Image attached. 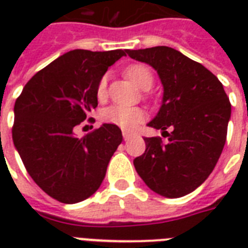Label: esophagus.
<instances>
[{"label":"esophagus","mask_w":248,"mask_h":248,"mask_svg":"<svg viewBox=\"0 0 248 248\" xmlns=\"http://www.w3.org/2000/svg\"><path fill=\"white\" fill-rule=\"evenodd\" d=\"M122 136H124V140L126 141V140H128L130 138H131V134H128V132H122Z\"/></svg>","instance_id":"obj_1"}]
</instances>
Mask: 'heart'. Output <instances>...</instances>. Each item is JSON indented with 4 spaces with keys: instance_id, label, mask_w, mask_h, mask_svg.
Wrapping results in <instances>:
<instances>
[{
    "instance_id": "heart-1",
    "label": "heart",
    "mask_w": 248,
    "mask_h": 248,
    "mask_svg": "<svg viewBox=\"0 0 248 248\" xmlns=\"http://www.w3.org/2000/svg\"><path fill=\"white\" fill-rule=\"evenodd\" d=\"M124 75L130 78L138 87L143 90H149L153 86V73L149 67L144 64H132L124 69ZM107 82L108 77L103 76L97 83L96 95L99 99L107 95ZM147 118V114L143 109L136 107H126V105H110L108 108L103 109L101 112V120L108 124H114L117 127L131 131L136 128L141 122Z\"/></svg>"
}]
</instances>
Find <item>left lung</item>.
I'll return each instance as SVG.
<instances>
[{"mask_svg":"<svg viewBox=\"0 0 248 248\" xmlns=\"http://www.w3.org/2000/svg\"><path fill=\"white\" fill-rule=\"evenodd\" d=\"M126 52L158 73L162 105L148 126L169 136L167 144L159 136L145 138V153L134 159V166L153 192L167 198L189 194L207 179L223 152L229 97L214 73L175 48L155 46Z\"/></svg>","mask_w":248,"mask_h":248,"instance_id":"1","label":"left lung"}]
</instances>
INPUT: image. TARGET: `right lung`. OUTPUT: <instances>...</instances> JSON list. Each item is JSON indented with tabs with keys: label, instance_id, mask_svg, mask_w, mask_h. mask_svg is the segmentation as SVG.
<instances>
[{
	"label": "right lung",
	"instance_id": "right-lung-1",
	"mask_svg": "<svg viewBox=\"0 0 248 248\" xmlns=\"http://www.w3.org/2000/svg\"><path fill=\"white\" fill-rule=\"evenodd\" d=\"M127 50H72L29 79L15 101L14 145L34 183L62 203L96 192L122 132L104 124L83 138L76 126L97 107L96 87Z\"/></svg>",
	"mask_w": 248,
	"mask_h": 248
}]
</instances>
